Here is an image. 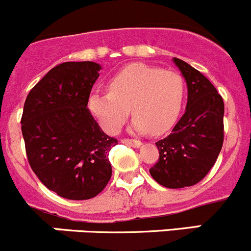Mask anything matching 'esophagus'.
Wrapping results in <instances>:
<instances>
[{"mask_svg":"<svg viewBox=\"0 0 251 251\" xmlns=\"http://www.w3.org/2000/svg\"><path fill=\"white\" fill-rule=\"evenodd\" d=\"M121 142L125 144H127V146L135 147V148H138V147H141V144H142L138 140H131V138H124V140H121Z\"/></svg>","mask_w":251,"mask_h":251,"instance_id":"1","label":"esophagus"}]
</instances>
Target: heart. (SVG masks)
I'll return each instance as SVG.
<instances>
[{
  "label": "heart",
  "instance_id": "obj_1",
  "mask_svg": "<svg viewBox=\"0 0 251 251\" xmlns=\"http://www.w3.org/2000/svg\"><path fill=\"white\" fill-rule=\"evenodd\" d=\"M184 96L181 74L135 63L110 78L108 92L91 95L90 109L109 133L120 130L131 109L135 132L161 135L178 118Z\"/></svg>",
  "mask_w": 251,
  "mask_h": 251
}]
</instances>
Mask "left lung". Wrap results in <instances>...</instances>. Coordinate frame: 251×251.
Listing matches in <instances>:
<instances>
[{
	"label": "left lung",
	"mask_w": 251,
	"mask_h": 251,
	"mask_svg": "<svg viewBox=\"0 0 251 251\" xmlns=\"http://www.w3.org/2000/svg\"><path fill=\"white\" fill-rule=\"evenodd\" d=\"M188 88V102L173 132L156 142L159 160L149 169L151 177L166 188L194 186L215 165L224 144V100L215 86L178 58Z\"/></svg>",
	"instance_id": "obj_1"
}]
</instances>
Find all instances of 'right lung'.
Masks as SVG:
<instances>
[{
  "label": "right lung",
  "mask_w": 251,
  "mask_h": 251,
  "mask_svg": "<svg viewBox=\"0 0 251 251\" xmlns=\"http://www.w3.org/2000/svg\"><path fill=\"white\" fill-rule=\"evenodd\" d=\"M100 65L65 62L52 68L27 95L22 115L26 158L40 181L59 197L86 201L111 177L105 135L87 108Z\"/></svg>",
  "instance_id": "obj_1"
}]
</instances>
